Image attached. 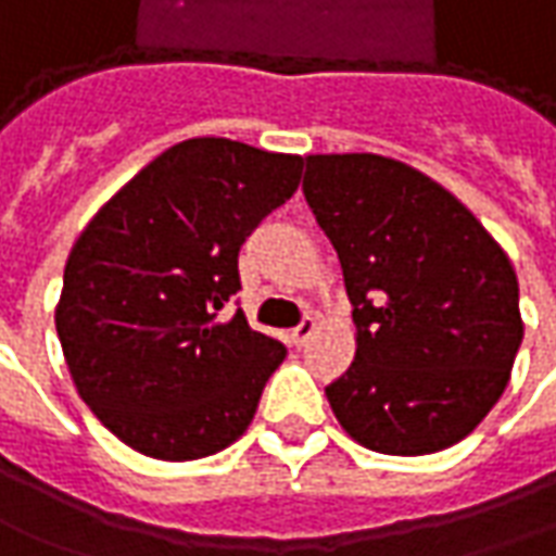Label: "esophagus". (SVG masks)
<instances>
[{"instance_id": "obj_1", "label": "esophagus", "mask_w": 556, "mask_h": 556, "mask_svg": "<svg viewBox=\"0 0 556 556\" xmlns=\"http://www.w3.org/2000/svg\"><path fill=\"white\" fill-rule=\"evenodd\" d=\"M313 331H316V318L313 316H306L304 321H301V325H298V328H291V333H289V340L294 345H304L306 340H309V337H313Z\"/></svg>"}]
</instances>
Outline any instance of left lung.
<instances>
[{
	"instance_id": "8db88e82",
	"label": "left lung",
	"mask_w": 556,
	"mask_h": 556,
	"mask_svg": "<svg viewBox=\"0 0 556 556\" xmlns=\"http://www.w3.org/2000/svg\"><path fill=\"white\" fill-rule=\"evenodd\" d=\"M306 204L343 267L355 361L325 388L364 448L433 454L508 386L518 277L484 225L421 170L372 153L306 156Z\"/></svg>"
}]
</instances>
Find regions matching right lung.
<instances>
[{
  "label": "right lung",
  "mask_w": 556,
  "mask_h": 556,
  "mask_svg": "<svg viewBox=\"0 0 556 556\" xmlns=\"http://www.w3.org/2000/svg\"><path fill=\"white\" fill-rule=\"evenodd\" d=\"M304 159L228 138L174 143L72 247L56 333L80 400L116 440L198 460L243 437L286 345L238 309V252L301 184Z\"/></svg>",
  "instance_id": "right-lung-1"
}]
</instances>
